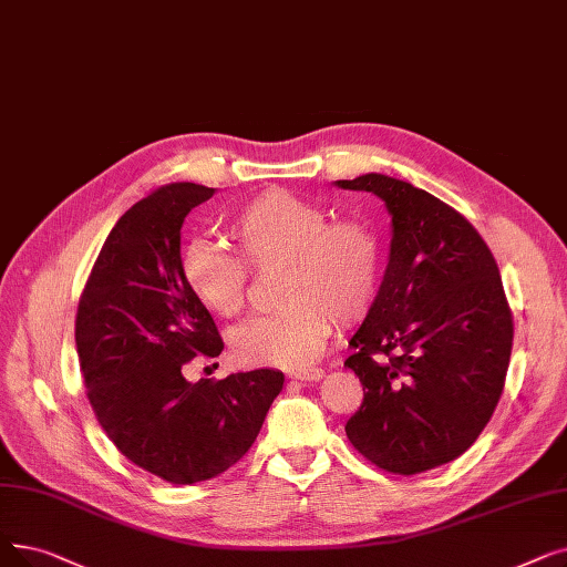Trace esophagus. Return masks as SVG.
Instances as JSON below:
<instances>
[{"mask_svg":"<svg viewBox=\"0 0 567 567\" xmlns=\"http://www.w3.org/2000/svg\"><path fill=\"white\" fill-rule=\"evenodd\" d=\"M291 380H299V382H317L324 378L322 368H306V371H297V373H289Z\"/></svg>","mask_w":567,"mask_h":567,"instance_id":"34e87169","label":"esophagus"}]
</instances>
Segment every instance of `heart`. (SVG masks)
I'll list each match as a JSON object with an SVG mask.
<instances>
[{"instance_id": "obj_1", "label": "heart", "mask_w": 567, "mask_h": 567, "mask_svg": "<svg viewBox=\"0 0 567 567\" xmlns=\"http://www.w3.org/2000/svg\"><path fill=\"white\" fill-rule=\"evenodd\" d=\"M238 256L206 240L187 243L178 268L187 291L215 317L245 306L248 270L282 268L274 315L252 317L229 336L240 363L303 368L324 352L333 327L371 315L382 282V243L365 219L329 213L285 189H266L227 223Z\"/></svg>"}]
</instances>
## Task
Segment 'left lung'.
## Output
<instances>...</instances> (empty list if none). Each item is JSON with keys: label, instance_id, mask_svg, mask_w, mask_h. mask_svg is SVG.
Here are the masks:
<instances>
[{"label": "left lung", "instance_id": "8db88e82", "mask_svg": "<svg viewBox=\"0 0 567 567\" xmlns=\"http://www.w3.org/2000/svg\"><path fill=\"white\" fill-rule=\"evenodd\" d=\"M373 192L391 217L378 301L344 365L363 403L344 433L382 471L414 475L473 445L503 393L512 315L494 255L447 204L405 181H336Z\"/></svg>", "mask_w": 567, "mask_h": 567}]
</instances>
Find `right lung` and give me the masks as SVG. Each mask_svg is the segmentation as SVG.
<instances>
[{
  "label": "right lung",
  "mask_w": 567,
  "mask_h": 567,
  "mask_svg": "<svg viewBox=\"0 0 567 567\" xmlns=\"http://www.w3.org/2000/svg\"><path fill=\"white\" fill-rule=\"evenodd\" d=\"M213 194L168 183L134 204L96 257L76 315L96 420L132 463L171 484L210 480L243 458L285 384L270 368L225 380L183 375L194 357L225 350L178 268L185 217Z\"/></svg>",
  "instance_id": "1"
}]
</instances>
